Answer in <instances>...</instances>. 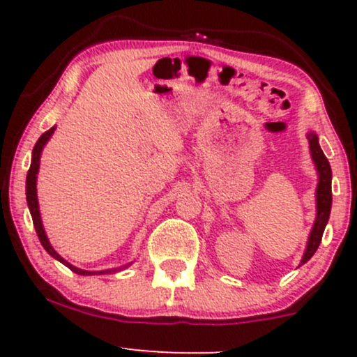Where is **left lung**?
Returning <instances> with one entry per match:
<instances>
[{"label": "left lung", "instance_id": "1", "mask_svg": "<svg viewBox=\"0 0 357 357\" xmlns=\"http://www.w3.org/2000/svg\"><path fill=\"white\" fill-rule=\"evenodd\" d=\"M307 141H309L310 158L317 171V188H315V221L314 227L310 230L309 240H307V247L302 257L301 265L307 264L312 258V255L317 252L319 245H321L324 230L329 221L331 206H333V190H331V181H333V171H331V165L327 158L324 155L321 146H319V137L314 130L307 132Z\"/></svg>", "mask_w": 357, "mask_h": 357}]
</instances>
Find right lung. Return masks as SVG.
I'll return each mask as SVG.
<instances>
[{
  "mask_svg": "<svg viewBox=\"0 0 357 357\" xmlns=\"http://www.w3.org/2000/svg\"><path fill=\"white\" fill-rule=\"evenodd\" d=\"M56 126H53L52 129H48L47 132H43L42 136H40L38 141H36V144L33 147V153H31V165H30V169H28V174H26V203H28V208H30V215L31 218H33V225H35V230H36V235H38L40 238V243L43 245V248L47 250L50 255L55 258V260H59L60 264H63L65 267H68L72 270V272L79 273V275H104V273H112V272H119V270L129 267V264L126 265V267H119V268H110V270H97V272H93V270H82L79 267H75V265L68 264L67 260H65L63 257L59 255V253L55 252V248L52 247L50 240H48L47 233H45V228H43V221H42V215H40V206H38V196H36V174H38V169H40V158H42V151L43 147L47 146V142L50 141V137L53 136V132H55Z\"/></svg>",
  "mask_w": 357,
  "mask_h": 357,
  "instance_id": "add662e5",
  "label": "right lung"
}]
</instances>
